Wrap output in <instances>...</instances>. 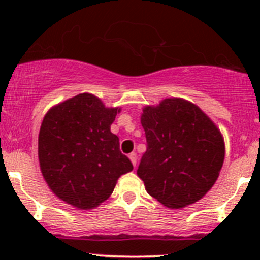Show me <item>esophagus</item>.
<instances>
[{"label": "esophagus", "instance_id": "34e87169", "mask_svg": "<svg viewBox=\"0 0 260 260\" xmlns=\"http://www.w3.org/2000/svg\"><path fill=\"white\" fill-rule=\"evenodd\" d=\"M129 159H131V161H132L134 168H136V165H137V154L136 153L129 154Z\"/></svg>", "mask_w": 260, "mask_h": 260}]
</instances>
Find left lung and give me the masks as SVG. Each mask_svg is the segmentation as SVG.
<instances>
[{"label": "left lung", "mask_w": 260, "mask_h": 260, "mask_svg": "<svg viewBox=\"0 0 260 260\" xmlns=\"http://www.w3.org/2000/svg\"><path fill=\"white\" fill-rule=\"evenodd\" d=\"M147 138L137 174L165 207L180 209L203 198L222 168L225 144L204 112L183 99H165L143 110Z\"/></svg>", "instance_id": "8db88e82"}]
</instances>
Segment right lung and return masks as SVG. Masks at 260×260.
<instances>
[{
  "label": "right lung",
  "mask_w": 260,
  "mask_h": 260,
  "mask_svg": "<svg viewBox=\"0 0 260 260\" xmlns=\"http://www.w3.org/2000/svg\"><path fill=\"white\" fill-rule=\"evenodd\" d=\"M121 109H107L91 94L52 107L39 133V161L45 181L59 199L78 209L105 202L121 175L133 165L110 127Z\"/></svg>",
  "instance_id": "right-lung-1"
}]
</instances>
